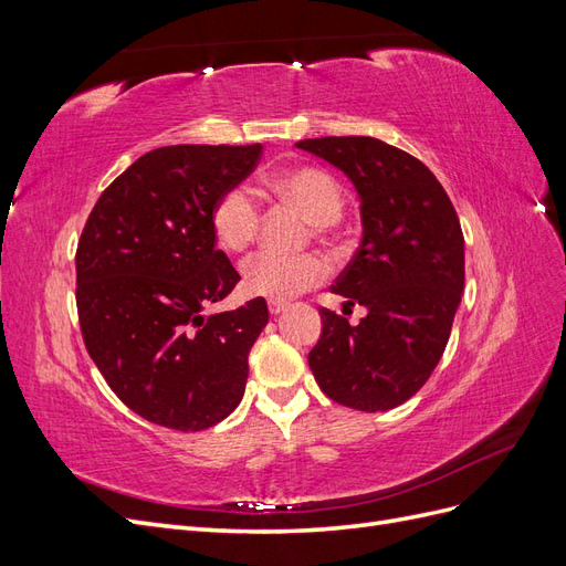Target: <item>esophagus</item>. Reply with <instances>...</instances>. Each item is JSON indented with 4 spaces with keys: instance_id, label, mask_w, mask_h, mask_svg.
I'll use <instances>...</instances> for the list:
<instances>
[{
    "instance_id": "34e87169",
    "label": "esophagus",
    "mask_w": 566,
    "mask_h": 566,
    "mask_svg": "<svg viewBox=\"0 0 566 566\" xmlns=\"http://www.w3.org/2000/svg\"><path fill=\"white\" fill-rule=\"evenodd\" d=\"M285 310H287V304H285V302L269 300V314H271V316H279V314H283Z\"/></svg>"
}]
</instances>
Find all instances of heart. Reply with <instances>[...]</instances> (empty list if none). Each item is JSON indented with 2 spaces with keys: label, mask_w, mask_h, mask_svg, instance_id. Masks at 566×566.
<instances>
[{
  "label": "heart",
  "mask_w": 566,
  "mask_h": 566,
  "mask_svg": "<svg viewBox=\"0 0 566 566\" xmlns=\"http://www.w3.org/2000/svg\"><path fill=\"white\" fill-rule=\"evenodd\" d=\"M266 186L276 196L295 202L314 221L318 231H323L325 224L337 221L342 205H345V191H342L339 181L328 169L312 165L283 169V172L269 177ZM210 221L221 248L229 252H245L254 243L256 233H260V202H256L248 186H231L214 202ZM241 273V285L250 297L287 302L316 285L323 279L325 266L316 254L260 252L243 264Z\"/></svg>",
  "instance_id": "1"
}]
</instances>
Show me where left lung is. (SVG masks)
I'll use <instances>...</instances> for the list:
<instances>
[{"instance_id":"1","label":"left lung","mask_w":566,"mask_h":566,"mask_svg":"<svg viewBox=\"0 0 566 566\" xmlns=\"http://www.w3.org/2000/svg\"><path fill=\"white\" fill-rule=\"evenodd\" d=\"M295 146L347 175L364 227L361 245L331 290L368 314L349 325L321 310L312 373L342 406L366 413L397 408L437 368L465 287V241L453 202L418 158L373 136Z\"/></svg>"}]
</instances>
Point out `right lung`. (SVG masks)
<instances>
[{
	"label": "right lung",
	"mask_w": 566,
	"mask_h": 566,
	"mask_svg": "<svg viewBox=\"0 0 566 566\" xmlns=\"http://www.w3.org/2000/svg\"><path fill=\"white\" fill-rule=\"evenodd\" d=\"M262 146H163L119 175L77 243L84 345L119 401L148 422L200 432L241 403L262 297L205 314L241 281L217 250L212 208Z\"/></svg>",
	"instance_id": "add662e5"
}]
</instances>
